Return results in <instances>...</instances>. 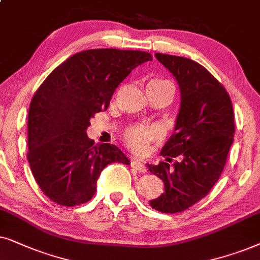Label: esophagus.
<instances>
[{
	"label": "esophagus",
	"mask_w": 260,
	"mask_h": 260,
	"mask_svg": "<svg viewBox=\"0 0 260 260\" xmlns=\"http://www.w3.org/2000/svg\"><path fill=\"white\" fill-rule=\"evenodd\" d=\"M131 166L136 169V170L140 171V172L146 171V168H145L144 162L141 161V160H139V159H138V158H132V159H131Z\"/></svg>",
	"instance_id": "esophagus-1"
}]
</instances>
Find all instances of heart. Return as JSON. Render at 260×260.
Wrapping results in <instances>:
<instances>
[{
    "label": "heart",
    "mask_w": 260,
    "mask_h": 260,
    "mask_svg": "<svg viewBox=\"0 0 260 260\" xmlns=\"http://www.w3.org/2000/svg\"><path fill=\"white\" fill-rule=\"evenodd\" d=\"M161 136V129L155 124H134L124 132V141L133 151L145 152L152 141L159 140Z\"/></svg>",
    "instance_id": "1"
}]
</instances>
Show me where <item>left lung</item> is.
<instances>
[{
  "label": "left lung",
  "instance_id": "1",
  "mask_svg": "<svg viewBox=\"0 0 260 260\" xmlns=\"http://www.w3.org/2000/svg\"><path fill=\"white\" fill-rule=\"evenodd\" d=\"M154 55L177 81L181 106L174 134L160 152L165 161L147 164L165 186L150 206L174 214L208 195L220 178L233 143L234 113L226 89L206 68L178 55ZM177 156L180 160L170 168L168 162Z\"/></svg>",
  "mask_w": 260,
  "mask_h": 260
}]
</instances>
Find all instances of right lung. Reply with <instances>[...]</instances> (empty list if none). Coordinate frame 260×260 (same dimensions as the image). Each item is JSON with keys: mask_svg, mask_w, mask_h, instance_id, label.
<instances>
[{"mask_svg": "<svg viewBox=\"0 0 260 260\" xmlns=\"http://www.w3.org/2000/svg\"><path fill=\"white\" fill-rule=\"evenodd\" d=\"M143 51L94 48L78 52L55 68L34 94L28 112V159L41 191L58 205L91 200L110 162H131L115 145L94 146L90 119L107 110L115 89L139 65Z\"/></svg>", "mask_w": 260, "mask_h": 260, "instance_id": "obj_1", "label": "right lung"}]
</instances>
